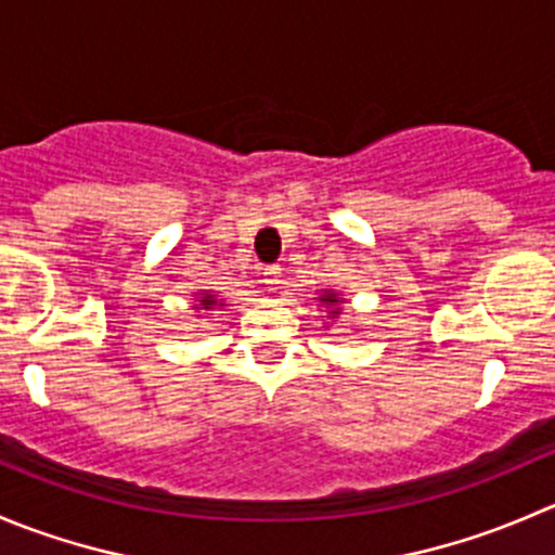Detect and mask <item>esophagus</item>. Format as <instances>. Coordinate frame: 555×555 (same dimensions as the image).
<instances>
[{
  "label": "esophagus",
  "instance_id": "34e87169",
  "mask_svg": "<svg viewBox=\"0 0 555 555\" xmlns=\"http://www.w3.org/2000/svg\"><path fill=\"white\" fill-rule=\"evenodd\" d=\"M262 284H266L268 289H279V287H282V284H284L282 268H279V266L262 268Z\"/></svg>",
  "mask_w": 555,
  "mask_h": 555
}]
</instances>
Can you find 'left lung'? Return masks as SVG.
Wrapping results in <instances>:
<instances>
[{
	"mask_svg": "<svg viewBox=\"0 0 555 555\" xmlns=\"http://www.w3.org/2000/svg\"><path fill=\"white\" fill-rule=\"evenodd\" d=\"M319 304L333 306V311H330V313H333V317H338V313H340V309H335V306H338L340 300H338V295L333 293V289H330V293H322V298H319Z\"/></svg>",
	"mask_w": 555,
	"mask_h": 555,
	"instance_id": "8db88e82",
	"label": "left lung"
}]
</instances>
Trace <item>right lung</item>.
<instances>
[{"label":"right lung","mask_w":555,"mask_h":555,"mask_svg":"<svg viewBox=\"0 0 555 555\" xmlns=\"http://www.w3.org/2000/svg\"><path fill=\"white\" fill-rule=\"evenodd\" d=\"M198 295H201V300H198V306H195V309H206V311H209V309H215V306H222L220 300H217L211 293H198Z\"/></svg>","instance_id":"right-lung-1"}]
</instances>
